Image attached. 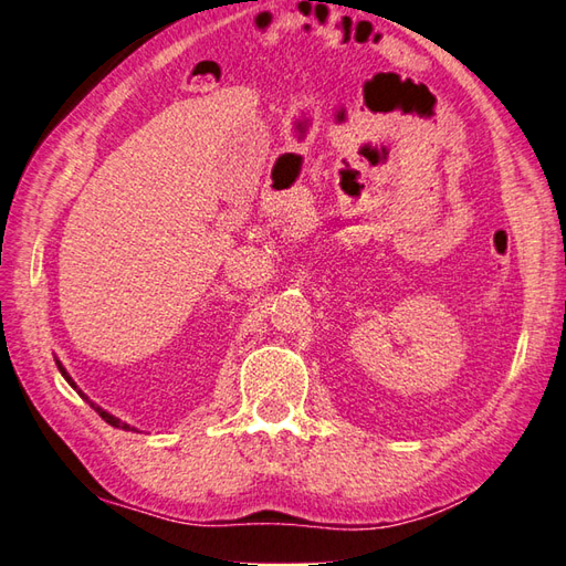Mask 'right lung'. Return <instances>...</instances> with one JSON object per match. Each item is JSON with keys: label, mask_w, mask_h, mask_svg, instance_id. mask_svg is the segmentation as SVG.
Returning <instances> with one entry per match:
<instances>
[{"label": "right lung", "mask_w": 566, "mask_h": 566, "mask_svg": "<svg viewBox=\"0 0 566 566\" xmlns=\"http://www.w3.org/2000/svg\"><path fill=\"white\" fill-rule=\"evenodd\" d=\"M55 365H57V369H60V375H63V377L67 379V384H70V387H75V381H72V379H70V375H67V371H65V367H63V365H60V363H57V359H55ZM75 389H77V387H75ZM77 394L82 396V399H84V401H90V399H87V396H84L82 391H77ZM90 406H92V408H94V411H97V413H99V416H102V418H104V420H106V423H109V426H114V428H122V430H134V428H130L128 423H122V420H118V418H114L112 413H106V411H104V408H99L97 403H92V401H90Z\"/></svg>", "instance_id": "obj_1"}]
</instances>
